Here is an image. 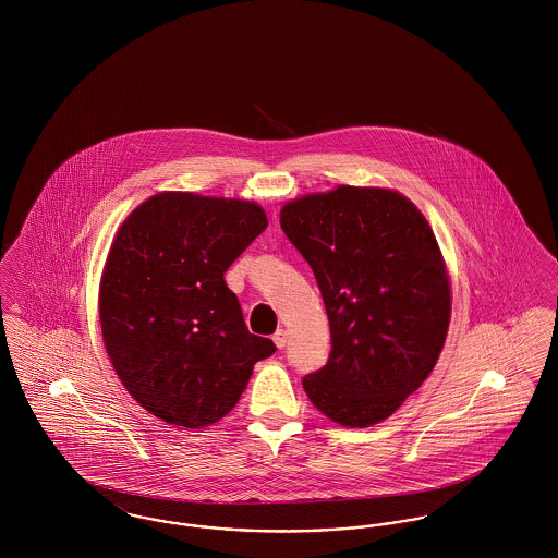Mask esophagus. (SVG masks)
Masks as SVG:
<instances>
[{
  "instance_id": "esophagus-1",
  "label": "esophagus",
  "mask_w": 558,
  "mask_h": 558,
  "mask_svg": "<svg viewBox=\"0 0 558 558\" xmlns=\"http://www.w3.org/2000/svg\"><path fill=\"white\" fill-rule=\"evenodd\" d=\"M271 341L276 343L278 349H284V347H287V341H289V335H287V330H282V328H280V330H276V335L271 337Z\"/></svg>"
}]
</instances>
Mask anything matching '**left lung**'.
I'll return each instance as SVG.
<instances>
[{
  "label": "left lung",
  "instance_id": "8db88e82",
  "mask_svg": "<svg viewBox=\"0 0 558 558\" xmlns=\"http://www.w3.org/2000/svg\"><path fill=\"white\" fill-rule=\"evenodd\" d=\"M280 226L330 322L307 398L351 428L389 418L425 383L450 326V278L425 215L393 190L339 186L287 203Z\"/></svg>",
  "mask_w": 558,
  "mask_h": 558
}]
</instances>
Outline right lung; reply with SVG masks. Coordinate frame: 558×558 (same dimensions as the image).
<instances>
[{"mask_svg":"<svg viewBox=\"0 0 558 558\" xmlns=\"http://www.w3.org/2000/svg\"><path fill=\"white\" fill-rule=\"evenodd\" d=\"M267 228L248 201L160 192L123 221L100 282L112 368L144 410L201 428L239 401L276 345L251 335L223 274Z\"/></svg>","mask_w":558,"mask_h":558,"instance_id":"right-lung-1","label":"right lung"}]
</instances>
